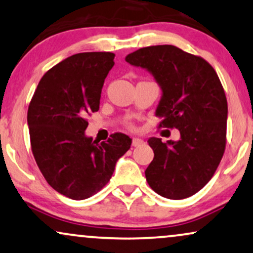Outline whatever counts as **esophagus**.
Segmentation results:
<instances>
[{"mask_svg": "<svg viewBox=\"0 0 253 253\" xmlns=\"http://www.w3.org/2000/svg\"><path fill=\"white\" fill-rule=\"evenodd\" d=\"M144 142L143 139H139V138H132V146H139L142 145Z\"/></svg>", "mask_w": 253, "mask_h": 253, "instance_id": "obj_1", "label": "esophagus"}]
</instances>
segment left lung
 Here are the masks:
<instances>
[{"instance_id": "obj_1", "label": "left lung", "mask_w": 253, "mask_h": 253, "mask_svg": "<svg viewBox=\"0 0 253 253\" xmlns=\"http://www.w3.org/2000/svg\"><path fill=\"white\" fill-rule=\"evenodd\" d=\"M126 61L149 71L162 88L159 127L180 131L176 142L147 140L155 158L146 181L164 198H189L212 178L224 153L228 102L221 81L205 59L173 45L139 48Z\"/></svg>"}]
</instances>
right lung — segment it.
Masks as SVG:
<instances>
[{"label":"right lung","mask_w":253,"mask_h":253,"mask_svg":"<svg viewBox=\"0 0 253 253\" xmlns=\"http://www.w3.org/2000/svg\"><path fill=\"white\" fill-rule=\"evenodd\" d=\"M111 52L73 54L48 70L28 109L31 149L52 188L72 200L102 189L131 139L116 132L98 143L84 134L86 117L100 108L101 91L114 66Z\"/></svg>","instance_id":"obj_1"}]
</instances>
